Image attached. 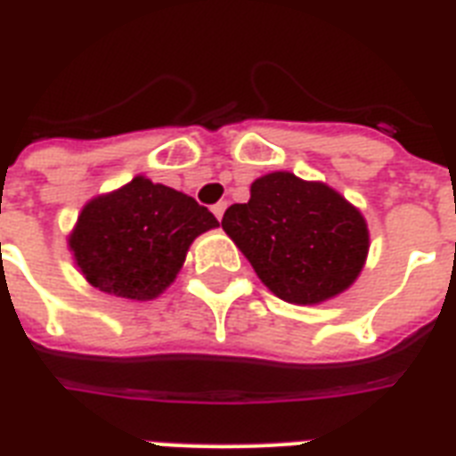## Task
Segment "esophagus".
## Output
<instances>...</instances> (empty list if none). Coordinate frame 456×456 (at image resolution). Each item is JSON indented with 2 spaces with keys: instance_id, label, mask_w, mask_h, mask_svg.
<instances>
[{
  "instance_id": "1",
  "label": "esophagus",
  "mask_w": 456,
  "mask_h": 456,
  "mask_svg": "<svg viewBox=\"0 0 456 456\" xmlns=\"http://www.w3.org/2000/svg\"><path fill=\"white\" fill-rule=\"evenodd\" d=\"M224 210H227V200H220V203H215V206H213V215L217 217V220H222Z\"/></svg>"
}]
</instances>
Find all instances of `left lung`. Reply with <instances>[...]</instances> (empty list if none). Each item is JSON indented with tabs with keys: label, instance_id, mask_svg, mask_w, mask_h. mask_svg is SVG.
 <instances>
[{
	"label": "left lung",
	"instance_id": "1",
	"mask_svg": "<svg viewBox=\"0 0 456 456\" xmlns=\"http://www.w3.org/2000/svg\"><path fill=\"white\" fill-rule=\"evenodd\" d=\"M222 229L277 298L314 305L338 296L364 267L369 229L362 213L322 182L270 172L234 203Z\"/></svg>",
	"mask_w": 456,
	"mask_h": 456
}]
</instances>
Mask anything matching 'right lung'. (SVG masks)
<instances>
[{"label": "right lung", "mask_w": 456, "mask_h": 456, "mask_svg": "<svg viewBox=\"0 0 456 456\" xmlns=\"http://www.w3.org/2000/svg\"><path fill=\"white\" fill-rule=\"evenodd\" d=\"M220 222L191 196L134 177L82 208L68 246L89 284L127 300H151L175 281L193 239Z\"/></svg>", "instance_id": "right-lung-1"}]
</instances>
